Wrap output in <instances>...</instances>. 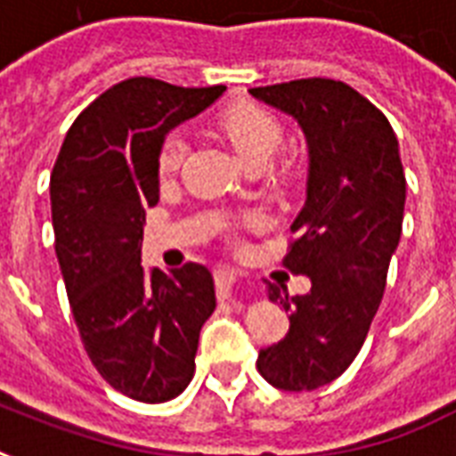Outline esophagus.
Listing matches in <instances>:
<instances>
[{"label": "esophagus", "instance_id": "34e87169", "mask_svg": "<svg viewBox=\"0 0 456 456\" xmlns=\"http://www.w3.org/2000/svg\"><path fill=\"white\" fill-rule=\"evenodd\" d=\"M236 286V277L232 274V272H215V291H217V298L220 300H227L229 296H232V291H234Z\"/></svg>", "mask_w": 456, "mask_h": 456}]
</instances>
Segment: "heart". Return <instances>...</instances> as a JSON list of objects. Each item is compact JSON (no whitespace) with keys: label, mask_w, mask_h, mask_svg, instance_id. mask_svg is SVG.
<instances>
[{"label":"heart","mask_w":456,"mask_h":456,"mask_svg":"<svg viewBox=\"0 0 456 456\" xmlns=\"http://www.w3.org/2000/svg\"><path fill=\"white\" fill-rule=\"evenodd\" d=\"M220 132L234 146L236 156L241 158L246 167H265L267 160L281 144V125L270 110L260 109L256 103L241 102L232 103L229 109L220 113ZM186 153V139L179 132H172L160 142L158 149V170L167 172L177 170L182 158Z\"/></svg>","instance_id":"1"}]
</instances>
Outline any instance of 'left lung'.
Wrapping results in <instances>:
<instances>
[{
    "mask_svg": "<svg viewBox=\"0 0 456 456\" xmlns=\"http://www.w3.org/2000/svg\"><path fill=\"white\" fill-rule=\"evenodd\" d=\"M248 92L291 116L307 144L305 206L284 265L312 289L289 296L267 281L291 326L257 354L265 381L303 393L336 381L360 353L403 234L407 184L395 132L346 82L310 77Z\"/></svg>",
    "mask_w": 456,
    "mask_h": 456,
    "instance_id": "8db88e82",
    "label": "left lung"
}]
</instances>
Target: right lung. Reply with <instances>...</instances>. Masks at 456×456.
<instances>
[{"mask_svg":"<svg viewBox=\"0 0 456 456\" xmlns=\"http://www.w3.org/2000/svg\"><path fill=\"white\" fill-rule=\"evenodd\" d=\"M222 92L118 82L77 116L53 165L52 224L75 324L103 381L139 403H167L189 386L215 310L208 267L146 272L142 241L146 208L158 203L160 142Z\"/></svg>","mask_w":456,"mask_h":456,"instance_id":"add662e5","label":"right lung"}]
</instances>
